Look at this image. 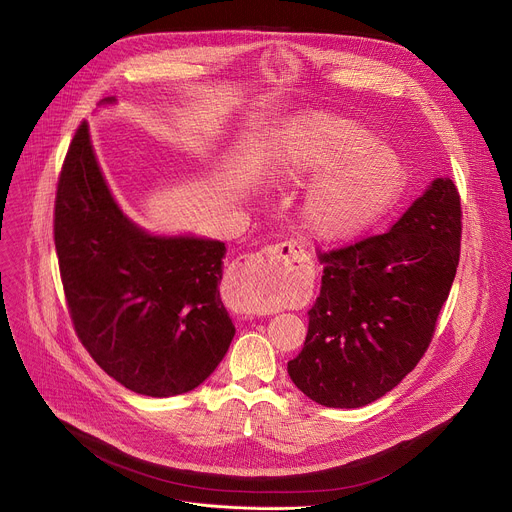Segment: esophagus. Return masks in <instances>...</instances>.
<instances>
[{"label": "esophagus", "mask_w": 512, "mask_h": 512, "mask_svg": "<svg viewBox=\"0 0 512 512\" xmlns=\"http://www.w3.org/2000/svg\"><path fill=\"white\" fill-rule=\"evenodd\" d=\"M306 259L298 255L294 245L277 243L253 253L232 273V286L237 290L235 308L243 314H261V300H280L300 294L306 288Z\"/></svg>", "instance_id": "1"}]
</instances>
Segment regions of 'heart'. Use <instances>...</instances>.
<instances>
[{
  "mask_svg": "<svg viewBox=\"0 0 512 512\" xmlns=\"http://www.w3.org/2000/svg\"><path fill=\"white\" fill-rule=\"evenodd\" d=\"M282 173L304 179L329 171L318 179L302 206L306 228L322 241H345L374 224L396 200L404 167L400 157L378 147V141L357 122L312 114L298 120L286 134ZM280 300H261V308H275Z\"/></svg>",
  "mask_w": 512,
  "mask_h": 512,
  "instance_id": "1",
  "label": "heart"
}]
</instances>
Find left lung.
<instances>
[{
  "label": "left lung",
  "instance_id": "1",
  "mask_svg": "<svg viewBox=\"0 0 512 512\" xmlns=\"http://www.w3.org/2000/svg\"><path fill=\"white\" fill-rule=\"evenodd\" d=\"M459 243V192L435 179L388 232L318 251L320 294L288 361L292 382L331 408H359L398 386L433 341Z\"/></svg>",
  "mask_w": 512,
  "mask_h": 512
}]
</instances>
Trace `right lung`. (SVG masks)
<instances>
[{
	"label": "right lung",
	"mask_w": 512,
	"mask_h": 512,
	"mask_svg": "<svg viewBox=\"0 0 512 512\" xmlns=\"http://www.w3.org/2000/svg\"><path fill=\"white\" fill-rule=\"evenodd\" d=\"M53 224L69 316L91 359L143 396L200 386L235 337L218 290L224 243L136 228L108 190L87 122L65 155Z\"/></svg>",
	"instance_id": "obj_1"
}]
</instances>
